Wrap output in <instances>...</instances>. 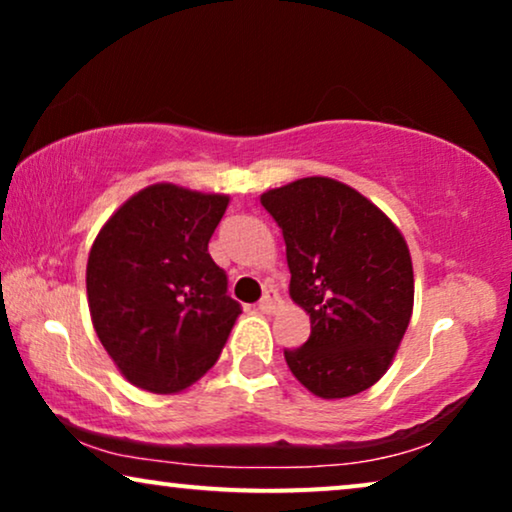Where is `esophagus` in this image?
I'll return each instance as SVG.
<instances>
[{
  "label": "esophagus",
  "instance_id": "esophagus-1",
  "mask_svg": "<svg viewBox=\"0 0 512 512\" xmlns=\"http://www.w3.org/2000/svg\"><path fill=\"white\" fill-rule=\"evenodd\" d=\"M279 305H282V298H279L277 289H265L263 298L258 300V310L265 312V314L277 312V307H279Z\"/></svg>",
  "mask_w": 512,
  "mask_h": 512
}]
</instances>
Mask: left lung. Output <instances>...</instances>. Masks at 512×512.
<instances>
[{
  "mask_svg": "<svg viewBox=\"0 0 512 512\" xmlns=\"http://www.w3.org/2000/svg\"><path fill=\"white\" fill-rule=\"evenodd\" d=\"M282 228L291 298L310 314L291 373L321 398L361 394L387 373L410 324L408 244L373 202L335 179L307 177L261 195Z\"/></svg>",
  "mask_w": 512,
  "mask_h": 512,
  "instance_id": "obj_1",
  "label": "left lung"
}]
</instances>
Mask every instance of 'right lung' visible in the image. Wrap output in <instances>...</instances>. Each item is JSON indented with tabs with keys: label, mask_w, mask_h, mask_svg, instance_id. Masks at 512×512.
<instances>
[{
	"label": "right lung",
	"mask_w": 512,
	"mask_h": 512,
	"mask_svg": "<svg viewBox=\"0 0 512 512\" xmlns=\"http://www.w3.org/2000/svg\"><path fill=\"white\" fill-rule=\"evenodd\" d=\"M226 195L172 184L144 188L97 235L88 305L97 338L139 389L177 394L219 359L242 305L207 244Z\"/></svg>",
	"instance_id": "right-lung-1"
}]
</instances>
